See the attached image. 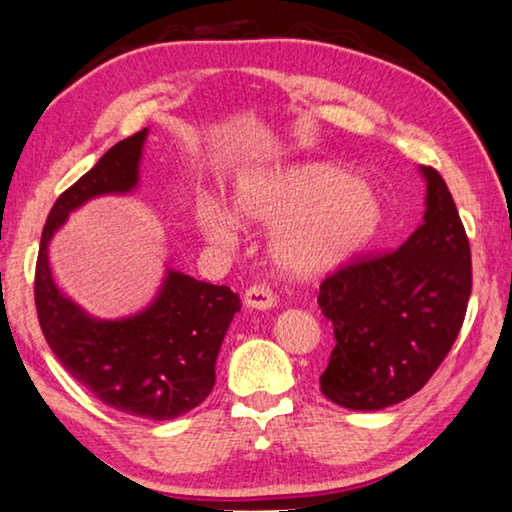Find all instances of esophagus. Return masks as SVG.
<instances>
[{"mask_svg":"<svg viewBox=\"0 0 512 512\" xmlns=\"http://www.w3.org/2000/svg\"><path fill=\"white\" fill-rule=\"evenodd\" d=\"M242 301H245L247 308H254V311H270V308L276 306L274 292L267 288V286H251V288H247Z\"/></svg>","mask_w":512,"mask_h":512,"instance_id":"obj_1","label":"esophagus"}]
</instances>
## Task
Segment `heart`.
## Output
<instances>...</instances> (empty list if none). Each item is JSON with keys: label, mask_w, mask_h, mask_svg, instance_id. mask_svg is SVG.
I'll list each match as a JSON object with an SVG mask.
<instances>
[{"label": "heart", "mask_w": 512, "mask_h": 512, "mask_svg": "<svg viewBox=\"0 0 512 512\" xmlns=\"http://www.w3.org/2000/svg\"><path fill=\"white\" fill-rule=\"evenodd\" d=\"M381 217L370 183L324 161L245 170L231 186L229 211L215 199H201L195 208L199 231L220 247L233 242L236 222L272 226L270 261L295 279L329 274L351 261Z\"/></svg>", "instance_id": "b5f03b06"}]
</instances>
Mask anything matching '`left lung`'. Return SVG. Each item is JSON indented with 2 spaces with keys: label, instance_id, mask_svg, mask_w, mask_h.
<instances>
[{
  "label": "left lung",
  "instance_id": "1",
  "mask_svg": "<svg viewBox=\"0 0 512 512\" xmlns=\"http://www.w3.org/2000/svg\"><path fill=\"white\" fill-rule=\"evenodd\" d=\"M422 224L397 251L342 267L320 286L335 347L320 390L351 410L413 397L449 354L472 292V256L447 183L433 167Z\"/></svg>",
  "mask_w": 512,
  "mask_h": 512
}]
</instances>
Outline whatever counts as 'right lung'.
<instances>
[{
	"label": "right lung",
	"mask_w": 512,
	"mask_h": 512,
	"mask_svg": "<svg viewBox=\"0 0 512 512\" xmlns=\"http://www.w3.org/2000/svg\"><path fill=\"white\" fill-rule=\"evenodd\" d=\"M147 129L117 142L49 211L36 265L40 329L61 365L99 401L145 420H174L199 406L215 385V360L240 297L167 265L149 306L102 320L63 295L49 267V242L70 213L104 195H129L140 183Z\"/></svg>",
	"instance_id": "right-lung-1"
}]
</instances>
